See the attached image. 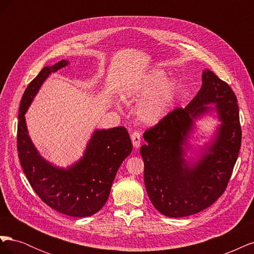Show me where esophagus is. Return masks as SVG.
Here are the masks:
<instances>
[{"label": "esophagus", "instance_id": "obj_1", "mask_svg": "<svg viewBox=\"0 0 254 254\" xmlns=\"http://www.w3.org/2000/svg\"><path fill=\"white\" fill-rule=\"evenodd\" d=\"M131 140H132V144L134 146V148H139L140 144H141V134L137 131L132 132Z\"/></svg>", "mask_w": 254, "mask_h": 254}]
</instances>
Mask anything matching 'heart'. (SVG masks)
<instances>
[{
  "instance_id": "b5f03b06",
  "label": "heart",
  "mask_w": 254,
  "mask_h": 254,
  "mask_svg": "<svg viewBox=\"0 0 254 254\" xmlns=\"http://www.w3.org/2000/svg\"><path fill=\"white\" fill-rule=\"evenodd\" d=\"M177 95V83L167 79V73L161 68L144 74L123 93L125 99H142L136 108V117L145 125H155L170 110Z\"/></svg>"
}]
</instances>
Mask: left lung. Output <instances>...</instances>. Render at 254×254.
<instances>
[{
  "instance_id": "obj_1",
  "label": "left lung",
  "mask_w": 254,
  "mask_h": 254,
  "mask_svg": "<svg viewBox=\"0 0 254 254\" xmlns=\"http://www.w3.org/2000/svg\"><path fill=\"white\" fill-rule=\"evenodd\" d=\"M186 108H176L144 132L141 146L144 182L151 203L167 217H184L203 211L224 193L242 143L237 98L229 84L210 70ZM210 103H214L211 107ZM216 110L221 125L195 164L184 158L194 120Z\"/></svg>"
}]
</instances>
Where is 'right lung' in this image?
<instances>
[{
  "label": "right lung",
  "instance_id": "obj_1",
  "mask_svg": "<svg viewBox=\"0 0 254 254\" xmlns=\"http://www.w3.org/2000/svg\"><path fill=\"white\" fill-rule=\"evenodd\" d=\"M68 64L61 60L44 66L30 81L19 109L17 146L20 163L36 194L52 209L73 217L97 213L109 197L119 167L132 150L125 127L95 130L77 162L67 168L54 166L44 160L30 140L24 114L44 80Z\"/></svg>",
  "mask_w": 254,
  "mask_h": 254
}]
</instances>
